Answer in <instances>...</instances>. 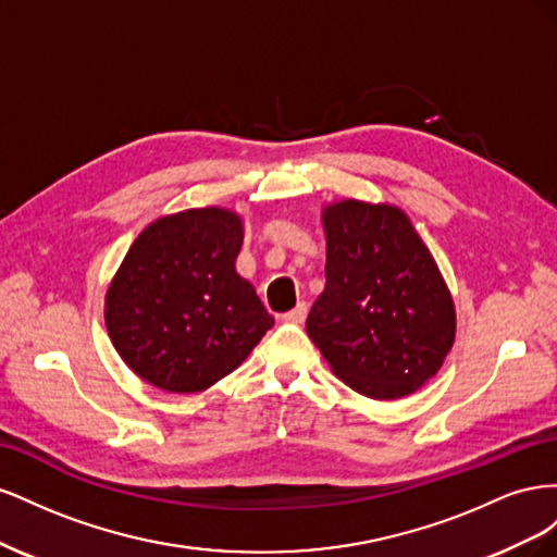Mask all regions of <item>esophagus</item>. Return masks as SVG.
Listing matches in <instances>:
<instances>
[{"instance_id":"esophagus-1","label":"esophagus","mask_w":557,"mask_h":557,"mask_svg":"<svg viewBox=\"0 0 557 557\" xmlns=\"http://www.w3.org/2000/svg\"><path fill=\"white\" fill-rule=\"evenodd\" d=\"M307 313H309V307H307V301H299V305L293 309V311H288V313H283V320L285 323H305V318H307Z\"/></svg>"}]
</instances>
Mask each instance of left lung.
Masks as SVG:
<instances>
[{
	"label": "left lung",
	"mask_w": 557,
	"mask_h": 557,
	"mask_svg": "<svg viewBox=\"0 0 557 557\" xmlns=\"http://www.w3.org/2000/svg\"><path fill=\"white\" fill-rule=\"evenodd\" d=\"M323 227L327 281L307 334L356 393H416L455 342V307L440 267L397 207L334 201L323 209Z\"/></svg>",
	"instance_id": "obj_1"
}]
</instances>
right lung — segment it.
Segmentation results:
<instances>
[{
	"label": "right lung",
	"mask_w": 557,
	"mask_h": 557,
	"mask_svg": "<svg viewBox=\"0 0 557 557\" xmlns=\"http://www.w3.org/2000/svg\"><path fill=\"white\" fill-rule=\"evenodd\" d=\"M242 218L221 207L150 223L117 269L104 320L117 356L166 393H199L234 372L274 325L234 262Z\"/></svg>",
	"instance_id": "1"
}]
</instances>
